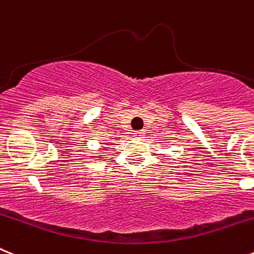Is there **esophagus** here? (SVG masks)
<instances>
[{"label":"esophagus","mask_w":254,"mask_h":254,"mask_svg":"<svg viewBox=\"0 0 254 254\" xmlns=\"http://www.w3.org/2000/svg\"><path fill=\"white\" fill-rule=\"evenodd\" d=\"M145 135L144 131H135L133 132V136H135V138H142Z\"/></svg>","instance_id":"34e87169"}]
</instances>
